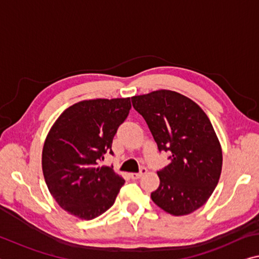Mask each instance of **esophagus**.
I'll use <instances>...</instances> for the list:
<instances>
[{"instance_id":"1","label":"esophagus","mask_w":259,"mask_h":259,"mask_svg":"<svg viewBox=\"0 0 259 259\" xmlns=\"http://www.w3.org/2000/svg\"><path fill=\"white\" fill-rule=\"evenodd\" d=\"M146 173H147V168L142 167L141 170H139L138 173H131V174H130V178L133 179V180H137V179L141 178L142 175H144V174H146Z\"/></svg>"}]
</instances>
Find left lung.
Segmentation results:
<instances>
[{
    "instance_id": "left-lung-1",
    "label": "left lung",
    "mask_w": 259,
    "mask_h": 259,
    "mask_svg": "<svg viewBox=\"0 0 259 259\" xmlns=\"http://www.w3.org/2000/svg\"><path fill=\"white\" fill-rule=\"evenodd\" d=\"M159 151L169 163L158 170L160 184L151 198L163 211L184 215L206 203L219 182L223 152L207 115L178 92L160 90L131 98Z\"/></svg>"
}]
</instances>
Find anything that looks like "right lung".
<instances>
[{
	"instance_id": "add662e5",
	"label": "right lung",
	"mask_w": 259,
	"mask_h": 259,
	"mask_svg": "<svg viewBox=\"0 0 259 259\" xmlns=\"http://www.w3.org/2000/svg\"><path fill=\"white\" fill-rule=\"evenodd\" d=\"M131 108L130 98L84 100L70 106L52 126L42 150L48 190L61 207L91 220L114 204L124 180L112 167H99L114 155L113 138Z\"/></svg>"
}]
</instances>
